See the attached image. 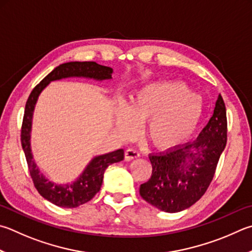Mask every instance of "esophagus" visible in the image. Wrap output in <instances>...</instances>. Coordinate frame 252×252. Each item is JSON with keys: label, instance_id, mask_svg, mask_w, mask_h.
Segmentation results:
<instances>
[{"label": "esophagus", "instance_id": "obj_1", "mask_svg": "<svg viewBox=\"0 0 252 252\" xmlns=\"http://www.w3.org/2000/svg\"><path fill=\"white\" fill-rule=\"evenodd\" d=\"M140 157L139 152L134 149H127L125 152V158L126 161H131L133 158H138Z\"/></svg>", "mask_w": 252, "mask_h": 252}]
</instances>
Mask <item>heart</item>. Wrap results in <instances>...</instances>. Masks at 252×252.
<instances>
[{
    "instance_id": "obj_1",
    "label": "heart",
    "mask_w": 252,
    "mask_h": 252,
    "mask_svg": "<svg viewBox=\"0 0 252 252\" xmlns=\"http://www.w3.org/2000/svg\"><path fill=\"white\" fill-rule=\"evenodd\" d=\"M202 114V102L185 85L154 82L133 93L126 106L116 109L114 126L121 139L130 140L138 132V126L146 123L151 143L167 151L190 138Z\"/></svg>"
}]
</instances>
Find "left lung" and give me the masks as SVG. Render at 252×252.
I'll list each match as a JSON object with an SVG mask.
<instances>
[{"instance_id": "1", "label": "left lung", "mask_w": 252, "mask_h": 252, "mask_svg": "<svg viewBox=\"0 0 252 252\" xmlns=\"http://www.w3.org/2000/svg\"><path fill=\"white\" fill-rule=\"evenodd\" d=\"M226 142V107L219 94L213 116L197 139L166 152L149 155L152 175L140 186L141 197L165 213L190 207L212 183Z\"/></svg>"}]
</instances>
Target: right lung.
Instances as JSON below:
<instances>
[{
  "instance_id": "1",
  "label": "right lung",
  "mask_w": 252,
  "mask_h": 252,
  "mask_svg": "<svg viewBox=\"0 0 252 252\" xmlns=\"http://www.w3.org/2000/svg\"><path fill=\"white\" fill-rule=\"evenodd\" d=\"M112 74L113 69L111 67L99 65L95 62H69L62 63L35 87L27 99L21 132L22 148L25 153L27 165L36 189L45 199L58 207L75 208L93 199L102 185L104 171L110 164L121 162L125 158V151L119 149L91 158L85 170L71 183L59 184L48 180L39 171L32 153L31 132L36 102L42 91L52 81L66 78H86L103 81L112 79Z\"/></svg>"
}]
</instances>
